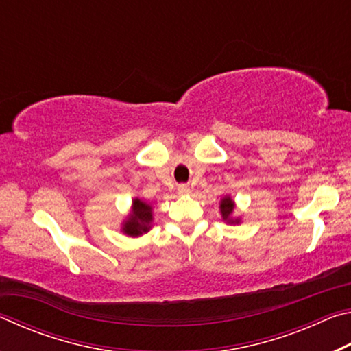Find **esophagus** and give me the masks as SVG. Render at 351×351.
Masks as SVG:
<instances>
[{
  "instance_id": "esophagus-1",
  "label": "esophagus",
  "mask_w": 351,
  "mask_h": 351,
  "mask_svg": "<svg viewBox=\"0 0 351 351\" xmlns=\"http://www.w3.org/2000/svg\"><path fill=\"white\" fill-rule=\"evenodd\" d=\"M178 192L184 195V193H189V192H190V189H189V186H184V184H182V186L178 187Z\"/></svg>"
}]
</instances>
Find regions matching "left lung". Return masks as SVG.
<instances>
[{"label":"left lung","mask_w":351,"mask_h":351,"mask_svg":"<svg viewBox=\"0 0 351 351\" xmlns=\"http://www.w3.org/2000/svg\"><path fill=\"white\" fill-rule=\"evenodd\" d=\"M219 209H221V215H223V219H226V221L229 223H239V219H234L230 218V215H232V210H234V201L230 199V197H224L221 199V206H219Z\"/></svg>","instance_id":"8db88e82"}]
</instances>
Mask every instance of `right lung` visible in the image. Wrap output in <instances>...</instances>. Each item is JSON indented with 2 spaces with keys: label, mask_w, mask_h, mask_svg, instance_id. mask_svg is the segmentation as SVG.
Returning <instances> with one entry per match:
<instances>
[{
  "label": "right lung",
  "mask_w": 351,
  "mask_h": 351,
  "mask_svg": "<svg viewBox=\"0 0 351 351\" xmlns=\"http://www.w3.org/2000/svg\"><path fill=\"white\" fill-rule=\"evenodd\" d=\"M152 221V207L144 201L136 198L133 201V213L123 224V232L130 237H138L145 234L150 229Z\"/></svg>",
  "instance_id": "obj_1"
}]
</instances>
